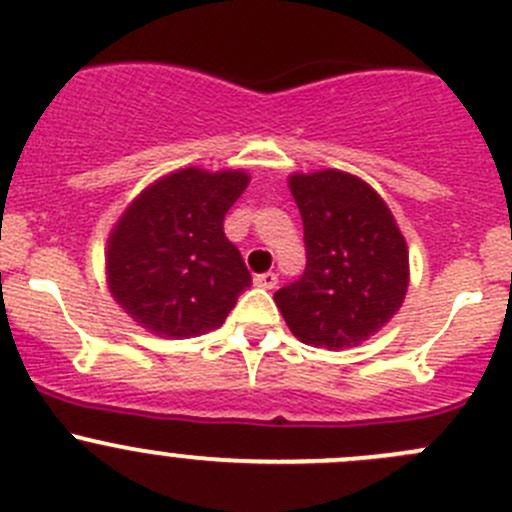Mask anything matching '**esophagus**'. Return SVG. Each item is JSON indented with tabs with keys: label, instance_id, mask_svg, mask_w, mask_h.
<instances>
[{
	"label": "esophagus",
	"instance_id": "obj_1",
	"mask_svg": "<svg viewBox=\"0 0 512 512\" xmlns=\"http://www.w3.org/2000/svg\"><path fill=\"white\" fill-rule=\"evenodd\" d=\"M255 285L262 287V289H272L277 285V275H275V272H265V275H257Z\"/></svg>",
	"mask_w": 512,
	"mask_h": 512
}]
</instances>
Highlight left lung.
Instances as JSON below:
<instances>
[{
  "label": "left lung",
  "instance_id": "1",
  "mask_svg": "<svg viewBox=\"0 0 512 512\" xmlns=\"http://www.w3.org/2000/svg\"><path fill=\"white\" fill-rule=\"evenodd\" d=\"M304 225V275L275 294L289 332L309 347H359L401 309L409 247L379 193L337 168L292 173Z\"/></svg>",
  "mask_w": 512,
  "mask_h": 512
}]
</instances>
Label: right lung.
I'll list each match as a JSON object with an SVG mask.
<instances>
[{
  "label": "right lung",
  "mask_w": 512,
  "mask_h": 512,
  "mask_svg": "<svg viewBox=\"0 0 512 512\" xmlns=\"http://www.w3.org/2000/svg\"><path fill=\"white\" fill-rule=\"evenodd\" d=\"M250 183L245 170L180 168L141 190L113 225L106 282L151 334L190 339L218 329L252 277L223 232Z\"/></svg>",
  "instance_id": "right-lung-1"
}]
</instances>
